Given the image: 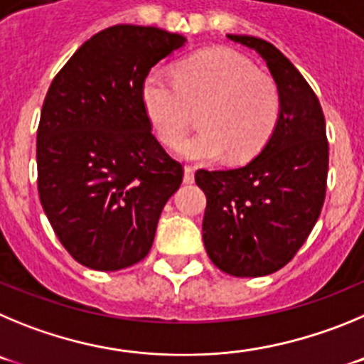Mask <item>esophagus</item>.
Masks as SVG:
<instances>
[{
    "mask_svg": "<svg viewBox=\"0 0 364 364\" xmlns=\"http://www.w3.org/2000/svg\"><path fill=\"white\" fill-rule=\"evenodd\" d=\"M183 183H186V185H192V183H194V168H192V166H185Z\"/></svg>",
    "mask_w": 364,
    "mask_h": 364,
    "instance_id": "34e87169",
    "label": "esophagus"
}]
</instances>
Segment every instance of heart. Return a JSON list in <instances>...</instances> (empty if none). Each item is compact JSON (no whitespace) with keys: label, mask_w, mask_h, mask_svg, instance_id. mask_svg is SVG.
Instances as JSON below:
<instances>
[{"label":"heart","mask_w":364,"mask_h":364,"mask_svg":"<svg viewBox=\"0 0 364 364\" xmlns=\"http://www.w3.org/2000/svg\"><path fill=\"white\" fill-rule=\"evenodd\" d=\"M141 103L163 143L172 145L201 107L198 132L183 137L176 152L190 161H215L230 152L248 159L263 149L279 117L276 81L227 47L206 48L178 67L176 77L154 68L141 81Z\"/></svg>","instance_id":"obj_1"}]
</instances>
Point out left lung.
Masks as SVG:
<instances>
[{
    "instance_id": "obj_1",
    "label": "left lung",
    "mask_w": 364,
    "mask_h": 364,
    "mask_svg": "<svg viewBox=\"0 0 364 364\" xmlns=\"http://www.w3.org/2000/svg\"><path fill=\"white\" fill-rule=\"evenodd\" d=\"M227 38L263 58L281 109L270 139L248 165L196 172L206 196L203 243L219 270L259 277L292 259L319 218L328 174L326 125L310 85L274 45L254 36Z\"/></svg>"
}]
</instances>
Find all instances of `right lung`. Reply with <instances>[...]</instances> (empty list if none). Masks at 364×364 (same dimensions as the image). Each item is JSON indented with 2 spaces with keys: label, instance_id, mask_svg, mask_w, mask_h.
<instances>
[{
  "label": "right lung",
  "instance_id": "add662e5",
  "mask_svg": "<svg viewBox=\"0 0 364 364\" xmlns=\"http://www.w3.org/2000/svg\"><path fill=\"white\" fill-rule=\"evenodd\" d=\"M158 27L114 25L85 41L48 88L38 127V192L68 254L92 270L145 259L181 163L152 134L141 81L185 45Z\"/></svg>",
  "mask_w": 364,
  "mask_h": 364
}]
</instances>
